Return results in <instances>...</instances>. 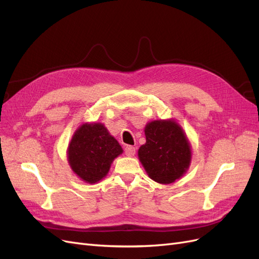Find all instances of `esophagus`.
Segmentation results:
<instances>
[{"label":"esophagus","mask_w":259,"mask_h":259,"mask_svg":"<svg viewBox=\"0 0 259 259\" xmlns=\"http://www.w3.org/2000/svg\"><path fill=\"white\" fill-rule=\"evenodd\" d=\"M136 153V149L133 146H126L125 147V154L127 156H134Z\"/></svg>","instance_id":"esophagus-1"}]
</instances>
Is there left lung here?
<instances>
[{
  "instance_id": "8db88e82",
  "label": "left lung",
  "mask_w": 259,
  "mask_h": 259,
  "mask_svg": "<svg viewBox=\"0 0 259 259\" xmlns=\"http://www.w3.org/2000/svg\"><path fill=\"white\" fill-rule=\"evenodd\" d=\"M145 135L138 158L148 176L163 185L182 177L191 162V147L184 130L174 120H155L146 125Z\"/></svg>"
}]
</instances>
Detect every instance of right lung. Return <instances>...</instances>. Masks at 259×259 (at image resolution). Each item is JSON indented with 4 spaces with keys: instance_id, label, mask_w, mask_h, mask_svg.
Masks as SVG:
<instances>
[{
    "instance_id": "right-lung-1",
    "label": "right lung",
    "mask_w": 259,
    "mask_h": 259,
    "mask_svg": "<svg viewBox=\"0 0 259 259\" xmlns=\"http://www.w3.org/2000/svg\"><path fill=\"white\" fill-rule=\"evenodd\" d=\"M123 152L117 140L101 123H84L68 147V162L85 183L96 184L106 177L113 160Z\"/></svg>"
}]
</instances>
